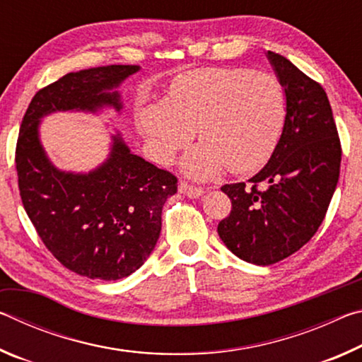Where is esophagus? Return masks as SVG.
<instances>
[{
    "label": "esophagus",
    "mask_w": 362,
    "mask_h": 362,
    "mask_svg": "<svg viewBox=\"0 0 362 362\" xmlns=\"http://www.w3.org/2000/svg\"><path fill=\"white\" fill-rule=\"evenodd\" d=\"M179 192L182 194L188 196V198H201V196L204 194V189L199 188V187H193L189 185L187 182H180L179 183Z\"/></svg>",
    "instance_id": "obj_1"
}]
</instances>
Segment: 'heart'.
<instances>
[{"mask_svg": "<svg viewBox=\"0 0 362 362\" xmlns=\"http://www.w3.org/2000/svg\"><path fill=\"white\" fill-rule=\"evenodd\" d=\"M279 79L247 69H201L177 76L163 102L139 113V131L159 163H169L196 131L201 140L182 159L193 179H211L225 166L259 169L276 146L286 121Z\"/></svg>", "mask_w": 362, "mask_h": 362, "instance_id": "b5f03b06", "label": "heart"}]
</instances>
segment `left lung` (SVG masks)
<instances>
[{"instance_id": "8db88e82", "label": "left lung", "mask_w": 362, "mask_h": 362, "mask_svg": "<svg viewBox=\"0 0 362 362\" xmlns=\"http://www.w3.org/2000/svg\"><path fill=\"white\" fill-rule=\"evenodd\" d=\"M267 57L286 93V121L272 158L247 183L223 185L230 216L220 240L241 260L273 265L320 228L340 175L341 146L326 90L291 60Z\"/></svg>"}]
</instances>
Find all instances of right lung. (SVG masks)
I'll return each mask as SVG.
<instances>
[{
	"mask_svg": "<svg viewBox=\"0 0 362 362\" xmlns=\"http://www.w3.org/2000/svg\"><path fill=\"white\" fill-rule=\"evenodd\" d=\"M139 65H107L66 73L38 90L23 116L16 168L23 207L42 243L81 276L116 281L144 265L161 233L163 206L177 179L134 155L119 131L108 156L89 173L62 170L40 139L42 118L59 112H122L118 90Z\"/></svg>",
	"mask_w": 362,
	"mask_h": 362,
	"instance_id": "1",
	"label": "right lung"
}]
</instances>
